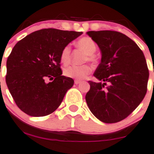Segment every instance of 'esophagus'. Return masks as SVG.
Listing matches in <instances>:
<instances>
[{
    "label": "esophagus",
    "mask_w": 154,
    "mask_h": 154,
    "mask_svg": "<svg viewBox=\"0 0 154 154\" xmlns=\"http://www.w3.org/2000/svg\"><path fill=\"white\" fill-rule=\"evenodd\" d=\"M74 83H75V84H79L81 83V82L80 81H79V80H75V82H74Z\"/></svg>",
    "instance_id": "obj_1"
}]
</instances>
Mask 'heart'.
<instances>
[{
	"label": "heart",
	"instance_id": "1",
	"mask_svg": "<svg viewBox=\"0 0 154 154\" xmlns=\"http://www.w3.org/2000/svg\"><path fill=\"white\" fill-rule=\"evenodd\" d=\"M76 46L79 49H82L84 53V61H89L94 63L97 61V57L94 54L97 49L95 41L89 37H83L77 41ZM71 47L70 45L64 46L60 53V61L63 65H68L70 61ZM91 69L88 65H71L66 68L64 70V75L66 77L75 79L76 80H82L89 75Z\"/></svg>",
	"mask_w": 154,
	"mask_h": 154
}]
</instances>
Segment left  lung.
Instances as JSON below:
<instances>
[{"label":"left lung","instance_id":"obj_1","mask_svg":"<svg viewBox=\"0 0 154 154\" xmlns=\"http://www.w3.org/2000/svg\"><path fill=\"white\" fill-rule=\"evenodd\" d=\"M86 33L95 41L102 55L94 73L99 82H89L86 103L101 122H120L135 110L146 95L149 78L146 58L136 43L123 33L111 30Z\"/></svg>","mask_w":154,"mask_h":154}]
</instances>
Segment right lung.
<instances>
[{
  "label": "right lung",
  "mask_w": 154,
  "mask_h": 154,
  "mask_svg": "<svg viewBox=\"0 0 154 154\" xmlns=\"http://www.w3.org/2000/svg\"><path fill=\"white\" fill-rule=\"evenodd\" d=\"M82 32L42 29L17 42L6 62V82L16 104L31 116H44L60 106L74 81L62 75L60 53ZM49 78L51 82L45 80Z\"/></svg>",
  "instance_id": "1"
}]
</instances>
